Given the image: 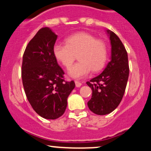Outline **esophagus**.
Returning <instances> with one entry per match:
<instances>
[{
  "label": "esophagus",
  "instance_id": "esophagus-1",
  "mask_svg": "<svg viewBox=\"0 0 151 151\" xmlns=\"http://www.w3.org/2000/svg\"><path fill=\"white\" fill-rule=\"evenodd\" d=\"M75 83H76V86L77 87V88H79V87H81V86H82V83H81V82H79V81H76Z\"/></svg>",
  "mask_w": 151,
  "mask_h": 151
}]
</instances>
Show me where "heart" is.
I'll use <instances>...</instances> for the list:
<instances>
[{
	"instance_id": "obj_1",
	"label": "heart",
	"mask_w": 151,
	"mask_h": 151,
	"mask_svg": "<svg viewBox=\"0 0 151 151\" xmlns=\"http://www.w3.org/2000/svg\"><path fill=\"white\" fill-rule=\"evenodd\" d=\"M107 52L104 41L86 32L71 35L65 40V44H56L53 47L54 57L66 68L71 66L78 56L79 62L68 70L70 77L78 79L86 77L90 70H102L107 61Z\"/></svg>"
}]
</instances>
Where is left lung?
Returning a JSON list of instances; mask_svg holds the SVG:
<instances>
[{
    "label": "left lung",
    "mask_w": 151,
    "mask_h": 151,
    "mask_svg": "<svg viewBox=\"0 0 151 151\" xmlns=\"http://www.w3.org/2000/svg\"><path fill=\"white\" fill-rule=\"evenodd\" d=\"M111 44V58L102 73L87 85L93 90L88 106L95 114H109L118 107L124 94L128 81V55L116 34L107 29Z\"/></svg>",
    "instance_id": "1"
}]
</instances>
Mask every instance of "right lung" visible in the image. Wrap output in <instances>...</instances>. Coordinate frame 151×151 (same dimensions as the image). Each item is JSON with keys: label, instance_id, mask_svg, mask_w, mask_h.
<instances>
[{"label": "right lung", "instance_id": "right-lung-1", "mask_svg": "<svg viewBox=\"0 0 151 151\" xmlns=\"http://www.w3.org/2000/svg\"><path fill=\"white\" fill-rule=\"evenodd\" d=\"M56 39L50 28H42L28 43L22 58V79L27 98L34 110L47 119L63 114L67 99L76 86L73 81H64V72L53 54Z\"/></svg>", "mask_w": 151, "mask_h": 151}]
</instances>
